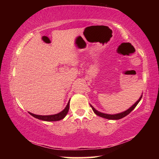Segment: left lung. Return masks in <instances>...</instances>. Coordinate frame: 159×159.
Instances as JSON below:
<instances>
[{"label":"left lung","mask_w":159,"mask_h":159,"mask_svg":"<svg viewBox=\"0 0 159 159\" xmlns=\"http://www.w3.org/2000/svg\"><path fill=\"white\" fill-rule=\"evenodd\" d=\"M142 97H140V98L138 99V101L135 102V104H134L133 106H132L130 109H128L127 111H125L124 112H122V113H120V114H114V115H111V114H103V113H101L98 111H97V110L94 108V107L90 105L91 108L93 109V111L95 112V114H97L99 116L102 117V118H107V119H109V120H118V119H120V118H122L123 117H125L127 116L128 114H130V113L133 111V110L135 108V107L138 105V104L139 103V102L140 101V99H142Z\"/></svg>","instance_id":"left-lung-1"}]
</instances>
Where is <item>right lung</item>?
<instances>
[{
	"label": "right lung",
	"instance_id": "obj_1",
	"mask_svg": "<svg viewBox=\"0 0 159 159\" xmlns=\"http://www.w3.org/2000/svg\"><path fill=\"white\" fill-rule=\"evenodd\" d=\"M69 102H68V104H67L65 109H64L63 111H61L60 113H59V114H57L49 115V116H41V115L34 114L30 112L29 113L32 116L38 119L45 120V121H57V120H60L61 119H63V118L66 116V115L69 111Z\"/></svg>",
	"mask_w": 159,
	"mask_h": 159
}]
</instances>
